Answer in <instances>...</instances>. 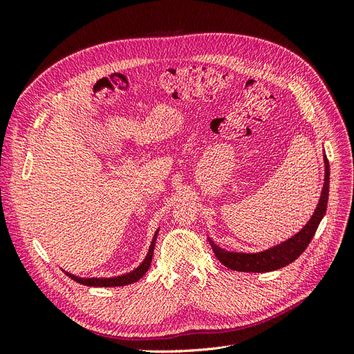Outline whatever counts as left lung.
<instances>
[{"instance_id":"obj_1","label":"left lung","mask_w":354,"mask_h":354,"mask_svg":"<svg viewBox=\"0 0 354 354\" xmlns=\"http://www.w3.org/2000/svg\"><path fill=\"white\" fill-rule=\"evenodd\" d=\"M324 162H325V180H324L322 194H320V199L313 212V216L310 217V220L301 230L297 232L294 236L288 238L286 241L260 252L226 251L220 248L217 243H214V241L208 238L211 248L214 254H216L217 260L230 270L252 272V273L273 272L277 269H282V267L295 261L298 257L306 251L308 243L312 242L316 229L326 212L328 196H329V162L326 159V155L324 156Z\"/></svg>"}]
</instances>
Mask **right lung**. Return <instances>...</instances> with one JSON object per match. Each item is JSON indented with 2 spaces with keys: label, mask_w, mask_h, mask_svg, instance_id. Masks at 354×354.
<instances>
[{
  "label": "right lung",
  "mask_w": 354,
  "mask_h": 354,
  "mask_svg": "<svg viewBox=\"0 0 354 354\" xmlns=\"http://www.w3.org/2000/svg\"><path fill=\"white\" fill-rule=\"evenodd\" d=\"M158 232H159V229L153 234V239L151 242V246H149V251H147V254L145 257V260L142 261L140 266L136 267V269L131 270L130 273H125V274H121V276H115V277H78V276L71 274V273H66V274L71 277V279H73L75 282H78L81 285H87V286L109 288V286H124V285L134 283L138 279H142V277L146 274V272L149 270V267H151Z\"/></svg>",
  "instance_id": "right-lung-1"
}]
</instances>
